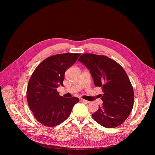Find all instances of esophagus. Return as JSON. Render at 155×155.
Listing matches in <instances>:
<instances>
[{
    "instance_id": "1",
    "label": "esophagus",
    "mask_w": 155,
    "mask_h": 155,
    "mask_svg": "<svg viewBox=\"0 0 155 155\" xmlns=\"http://www.w3.org/2000/svg\"><path fill=\"white\" fill-rule=\"evenodd\" d=\"M80 102H84V103H89V101H86V100H84V99H82V98L80 99Z\"/></svg>"
}]
</instances>
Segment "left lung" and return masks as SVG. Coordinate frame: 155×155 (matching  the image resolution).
<instances>
[{
    "label": "left lung",
    "instance_id": "obj_1",
    "mask_svg": "<svg viewBox=\"0 0 155 155\" xmlns=\"http://www.w3.org/2000/svg\"><path fill=\"white\" fill-rule=\"evenodd\" d=\"M78 61L92 75L96 86L102 88V105L92 114L93 119L107 128L121 124L134 105V91L129 78L121 66L106 56L83 54Z\"/></svg>",
    "mask_w": 155,
    "mask_h": 155
}]
</instances>
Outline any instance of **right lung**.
Returning <instances> with one entry per match:
<instances>
[{
    "instance_id": "1",
    "label": "right lung",
    "mask_w": 155,
    "mask_h": 155,
    "mask_svg": "<svg viewBox=\"0 0 155 155\" xmlns=\"http://www.w3.org/2000/svg\"><path fill=\"white\" fill-rule=\"evenodd\" d=\"M81 54L64 53L44 59L35 69L27 89L28 105L36 120L44 126H56L67 119L78 97L65 98L57 91L63 86L64 74Z\"/></svg>"
}]
</instances>
